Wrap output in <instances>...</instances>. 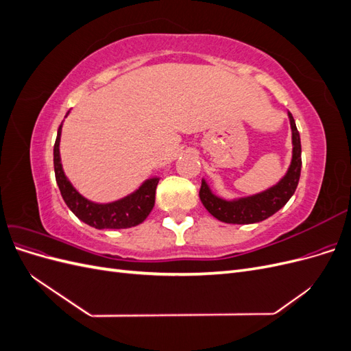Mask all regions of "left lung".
<instances>
[{
  "label": "left lung",
  "instance_id": "left-lung-1",
  "mask_svg": "<svg viewBox=\"0 0 351 351\" xmlns=\"http://www.w3.org/2000/svg\"><path fill=\"white\" fill-rule=\"evenodd\" d=\"M289 119L291 125L293 156L285 176L277 184L263 190L261 193L231 200L217 196L210 190L206 180L202 178L199 197L212 217H215L222 222H227V224H253V222L269 218L290 200L300 178L302 145L300 134L299 130H297L291 112H289Z\"/></svg>",
  "mask_w": 351,
  "mask_h": 351
}]
</instances>
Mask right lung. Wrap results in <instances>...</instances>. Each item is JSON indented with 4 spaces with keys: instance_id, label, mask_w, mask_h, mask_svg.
<instances>
[{
    "instance_id": "right-lung-1",
    "label": "right lung",
    "mask_w": 351,
    "mask_h": 351,
    "mask_svg": "<svg viewBox=\"0 0 351 351\" xmlns=\"http://www.w3.org/2000/svg\"><path fill=\"white\" fill-rule=\"evenodd\" d=\"M61 127L62 123L58 127L57 141L54 145V171L61 196L64 199L66 205L70 208V210L80 221H83L84 224L98 230H120L139 226L141 222H143L146 217L151 214V210L155 205V192L159 178L152 177L145 180L139 189L134 190L133 193L127 195L123 199L110 202V204H95V202L83 197L77 190L73 187V184L69 182V178L64 174L60 158Z\"/></svg>"
}]
</instances>
